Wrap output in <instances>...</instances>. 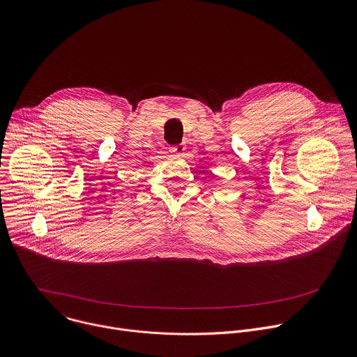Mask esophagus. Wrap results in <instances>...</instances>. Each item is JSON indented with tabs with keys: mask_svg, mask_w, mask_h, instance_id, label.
<instances>
[{
	"mask_svg": "<svg viewBox=\"0 0 357 357\" xmlns=\"http://www.w3.org/2000/svg\"><path fill=\"white\" fill-rule=\"evenodd\" d=\"M185 150H186V146H185V144H178V146L169 147V151L174 153V154H183Z\"/></svg>",
	"mask_w": 357,
	"mask_h": 357,
	"instance_id": "1",
	"label": "esophagus"
}]
</instances>
